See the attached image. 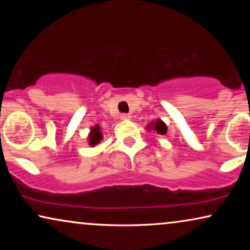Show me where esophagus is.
<instances>
[{
    "mask_svg": "<svg viewBox=\"0 0 250 250\" xmlns=\"http://www.w3.org/2000/svg\"><path fill=\"white\" fill-rule=\"evenodd\" d=\"M132 116L128 115V114H122L121 115V119L122 121H128V119H131Z\"/></svg>",
    "mask_w": 250,
    "mask_h": 250,
    "instance_id": "esophagus-1",
    "label": "esophagus"
}]
</instances>
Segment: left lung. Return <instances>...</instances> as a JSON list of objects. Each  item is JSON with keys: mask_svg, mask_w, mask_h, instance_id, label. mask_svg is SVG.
I'll return each mask as SVG.
<instances>
[{"mask_svg": "<svg viewBox=\"0 0 250 250\" xmlns=\"http://www.w3.org/2000/svg\"><path fill=\"white\" fill-rule=\"evenodd\" d=\"M146 129H148V131H153L158 133L160 135H165L167 133V125L162 121V119L158 118L156 119V121L150 123V124H148Z\"/></svg>", "mask_w": 250, "mask_h": 250, "instance_id": "8db88e82", "label": "left lung"}]
</instances>
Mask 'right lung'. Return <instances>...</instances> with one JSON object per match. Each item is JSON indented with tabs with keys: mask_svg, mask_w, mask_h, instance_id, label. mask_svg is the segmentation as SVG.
<instances>
[{
	"mask_svg": "<svg viewBox=\"0 0 250 250\" xmlns=\"http://www.w3.org/2000/svg\"><path fill=\"white\" fill-rule=\"evenodd\" d=\"M102 139H104V135H102V133H101L100 126L95 125V126H93V127H91V131H90V133H88V136H87L88 145H90L91 146H97L98 143H100Z\"/></svg>",
	"mask_w": 250,
	"mask_h": 250,
	"instance_id": "right-lung-1",
	"label": "right lung"
}]
</instances>
